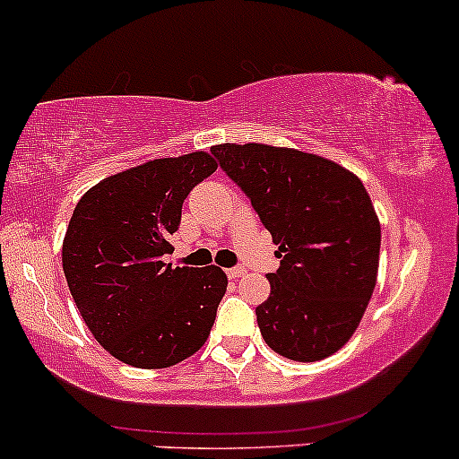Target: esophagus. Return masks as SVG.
<instances>
[{"label": "esophagus", "mask_w": 459, "mask_h": 459, "mask_svg": "<svg viewBox=\"0 0 459 459\" xmlns=\"http://www.w3.org/2000/svg\"><path fill=\"white\" fill-rule=\"evenodd\" d=\"M244 273H246L244 265H235V267H230V270H226V276L229 278H241Z\"/></svg>", "instance_id": "obj_1"}]
</instances>
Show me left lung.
I'll list each match as a JSON object with an SVG mask.
<instances>
[{"label": "left lung", "mask_w": 459, "mask_h": 459, "mask_svg": "<svg viewBox=\"0 0 459 459\" xmlns=\"http://www.w3.org/2000/svg\"><path fill=\"white\" fill-rule=\"evenodd\" d=\"M212 155L278 246L281 267L256 307L263 339L289 360L332 356L376 289L382 230L365 186L339 163L282 146L226 142Z\"/></svg>", "instance_id": "left-lung-1"}]
</instances>
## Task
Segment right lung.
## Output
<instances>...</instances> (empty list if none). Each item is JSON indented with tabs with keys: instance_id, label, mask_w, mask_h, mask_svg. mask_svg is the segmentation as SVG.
<instances>
[{
	"instance_id": "1",
	"label": "right lung",
	"mask_w": 459,
	"mask_h": 459,
	"mask_svg": "<svg viewBox=\"0 0 459 459\" xmlns=\"http://www.w3.org/2000/svg\"><path fill=\"white\" fill-rule=\"evenodd\" d=\"M218 170L209 152L152 160L103 178L73 212L62 270L92 336L125 365L166 368L207 341L226 293L220 267H172L183 200Z\"/></svg>"
}]
</instances>
